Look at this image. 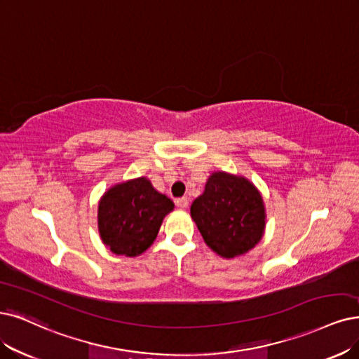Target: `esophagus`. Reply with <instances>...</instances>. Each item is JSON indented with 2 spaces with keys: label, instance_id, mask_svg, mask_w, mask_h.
Returning <instances> with one entry per match:
<instances>
[{
  "label": "esophagus",
  "instance_id": "esophagus-1",
  "mask_svg": "<svg viewBox=\"0 0 359 359\" xmlns=\"http://www.w3.org/2000/svg\"><path fill=\"white\" fill-rule=\"evenodd\" d=\"M176 205L179 207V208H188L189 207V200L188 198H179V200H176Z\"/></svg>",
  "mask_w": 359,
  "mask_h": 359
}]
</instances>
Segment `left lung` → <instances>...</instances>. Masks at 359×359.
<instances>
[{"mask_svg":"<svg viewBox=\"0 0 359 359\" xmlns=\"http://www.w3.org/2000/svg\"><path fill=\"white\" fill-rule=\"evenodd\" d=\"M191 216L205 244L223 259L240 257L256 247L266 226L259 189L226 171L211 172L203 195L191 205Z\"/></svg>","mask_w":359,"mask_h":359,"instance_id":"obj_1","label":"left lung"}]
</instances>
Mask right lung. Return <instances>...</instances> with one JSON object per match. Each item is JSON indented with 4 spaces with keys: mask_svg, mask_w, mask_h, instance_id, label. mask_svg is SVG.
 Masks as SVG:
<instances>
[{
    "mask_svg": "<svg viewBox=\"0 0 359 359\" xmlns=\"http://www.w3.org/2000/svg\"><path fill=\"white\" fill-rule=\"evenodd\" d=\"M175 204L159 194L149 179L137 177L114 184L97 208L102 243L114 255L136 257L148 250Z\"/></svg>",
    "mask_w": 359,
    "mask_h": 359,
    "instance_id": "1",
    "label": "right lung"
}]
</instances>
